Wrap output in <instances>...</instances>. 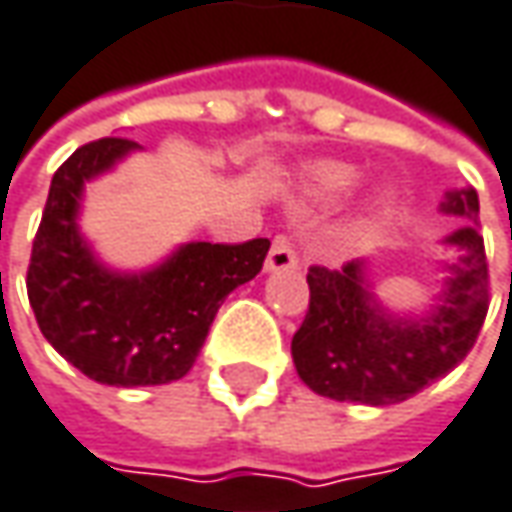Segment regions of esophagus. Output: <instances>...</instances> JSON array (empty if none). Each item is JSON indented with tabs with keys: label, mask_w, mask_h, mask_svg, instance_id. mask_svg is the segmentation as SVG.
<instances>
[{
	"label": "esophagus",
	"mask_w": 512,
	"mask_h": 512,
	"mask_svg": "<svg viewBox=\"0 0 512 512\" xmlns=\"http://www.w3.org/2000/svg\"><path fill=\"white\" fill-rule=\"evenodd\" d=\"M295 266H298V249H295V243L286 234H278L272 240L269 257H266V269L269 272H289Z\"/></svg>",
	"instance_id": "1"
}]
</instances>
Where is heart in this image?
<instances>
[{
  "instance_id": "1",
  "label": "heart",
  "mask_w": 512,
  "mask_h": 512,
  "mask_svg": "<svg viewBox=\"0 0 512 512\" xmlns=\"http://www.w3.org/2000/svg\"><path fill=\"white\" fill-rule=\"evenodd\" d=\"M355 168L344 163H318L306 171V186L318 197H338L355 186Z\"/></svg>"
}]
</instances>
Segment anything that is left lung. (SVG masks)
Segmentation results:
<instances>
[{
  "instance_id": "8db88e82",
  "label": "left lung",
  "mask_w": 512,
  "mask_h": 512,
  "mask_svg": "<svg viewBox=\"0 0 512 512\" xmlns=\"http://www.w3.org/2000/svg\"><path fill=\"white\" fill-rule=\"evenodd\" d=\"M444 212L478 214L473 189L447 197ZM447 243L464 257L450 263L441 306L427 321H389L361 286V260L344 269L309 266V309L292 338L300 381L332 401L369 407L401 404L456 369L476 346L490 306V272L476 229H458Z\"/></svg>"
}]
</instances>
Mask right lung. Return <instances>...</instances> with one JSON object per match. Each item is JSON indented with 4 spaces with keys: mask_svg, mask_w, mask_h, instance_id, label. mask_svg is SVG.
<instances>
[{
    "mask_svg": "<svg viewBox=\"0 0 512 512\" xmlns=\"http://www.w3.org/2000/svg\"><path fill=\"white\" fill-rule=\"evenodd\" d=\"M137 148L102 137L56 168L28 263V300L48 344L108 387H157L183 378L226 295L263 269L269 240L189 243L160 269L114 275L77 232L85 180Z\"/></svg>",
    "mask_w": 512,
    "mask_h": 512,
    "instance_id": "1",
    "label": "right lung"
}]
</instances>
